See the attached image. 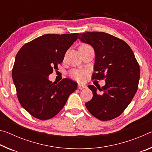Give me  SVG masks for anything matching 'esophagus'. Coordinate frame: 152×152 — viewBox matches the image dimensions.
<instances>
[{
  "instance_id": "esophagus-1",
  "label": "esophagus",
  "mask_w": 152,
  "mask_h": 152,
  "mask_svg": "<svg viewBox=\"0 0 152 152\" xmlns=\"http://www.w3.org/2000/svg\"><path fill=\"white\" fill-rule=\"evenodd\" d=\"M78 88L80 90H82L83 88H87V86L86 84H78Z\"/></svg>"
}]
</instances>
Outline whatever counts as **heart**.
<instances>
[{
	"mask_svg": "<svg viewBox=\"0 0 152 152\" xmlns=\"http://www.w3.org/2000/svg\"><path fill=\"white\" fill-rule=\"evenodd\" d=\"M86 74V72L81 70H72L70 71V76L72 78L78 81H82L84 79Z\"/></svg>",
	"mask_w": 152,
	"mask_h": 152,
	"instance_id": "1",
	"label": "heart"
}]
</instances>
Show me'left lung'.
I'll list each match as a JSON object with an SVG mask.
<instances>
[{
	"instance_id": "obj_1",
	"label": "left lung",
	"mask_w": 152,
	"mask_h": 152,
	"mask_svg": "<svg viewBox=\"0 0 152 152\" xmlns=\"http://www.w3.org/2000/svg\"><path fill=\"white\" fill-rule=\"evenodd\" d=\"M78 39L94 50L92 78H105L106 82L102 88L88 86L93 96L86 102L87 109L99 120L115 119L129 104L138 88L140 68L134 53L124 41L104 32L80 33Z\"/></svg>"
}]
</instances>
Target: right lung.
<instances>
[{"mask_svg":"<svg viewBox=\"0 0 152 152\" xmlns=\"http://www.w3.org/2000/svg\"><path fill=\"white\" fill-rule=\"evenodd\" d=\"M79 33L45 34L25 44L18 51L12 70L18 99L22 107L40 120L56 116L78 84L69 78L58 83L49 75L62 62L67 50Z\"/></svg>","mask_w":152,"mask_h":152,"instance_id":"1","label":"right lung"}]
</instances>
